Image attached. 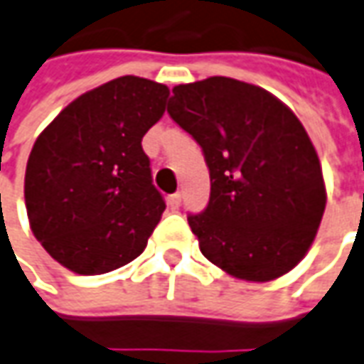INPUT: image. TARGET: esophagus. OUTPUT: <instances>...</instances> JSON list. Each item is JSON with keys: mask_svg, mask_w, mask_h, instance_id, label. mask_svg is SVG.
I'll return each instance as SVG.
<instances>
[{"mask_svg": "<svg viewBox=\"0 0 364 364\" xmlns=\"http://www.w3.org/2000/svg\"><path fill=\"white\" fill-rule=\"evenodd\" d=\"M180 200H182V196H180V194H170L166 200L170 210H178V208H180Z\"/></svg>", "mask_w": 364, "mask_h": 364, "instance_id": "esophagus-1", "label": "esophagus"}]
</instances>
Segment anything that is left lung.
Masks as SVG:
<instances>
[{"label":"left lung","instance_id":"1","mask_svg":"<svg viewBox=\"0 0 364 364\" xmlns=\"http://www.w3.org/2000/svg\"><path fill=\"white\" fill-rule=\"evenodd\" d=\"M168 114L204 150L210 202L188 215L206 259L273 282L309 252L327 204L317 150L275 95L230 77L176 85Z\"/></svg>","mask_w":364,"mask_h":364}]
</instances>
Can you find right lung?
I'll return each mask as SVG.
<instances>
[{
    "mask_svg": "<svg viewBox=\"0 0 364 364\" xmlns=\"http://www.w3.org/2000/svg\"><path fill=\"white\" fill-rule=\"evenodd\" d=\"M166 85L124 75L82 92L35 140L25 208L45 252L79 275L136 259L166 204L142 136L164 114Z\"/></svg>",
    "mask_w": 364,
    "mask_h": 364,
    "instance_id": "obj_1",
    "label": "right lung"
}]
</instances>
